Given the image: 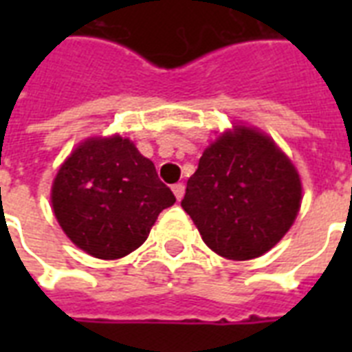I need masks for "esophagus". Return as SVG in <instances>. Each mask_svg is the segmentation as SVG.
<instances>
[{"label": "esophagus", "mask_w": 352, "mask_h": 352, "mask_svg": "<svg viewBox=\"0 0 352 352\" xmlns=\"http://www.w3.org/2000/svg\"><path fill=\"white\" fill-rule=\"evenodd\" d=\"M171 190H173V193H175V197L181 201L182 195H184V184H182V182H177V184L171 186Z\"/></svg>", "instance_id": "1"}]
</instances>
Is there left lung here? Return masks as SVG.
Listing matches in <instances>:
<instances>
[{
	"mask_svg": "<svg viewBox=\"0 0 352 352\" xmlns=\"http://www.w3.org/2000/svg\"><path fill=\"white\" fill-rule=\"evenodd\" d=\"M181 206L215 254L246 261L289 232L301 206V181L272 138L234 126L204 149Z\"/></svg>",
	"mask_w": 352,
	"mask_h": 352,
	"instance_id": "8db88e82",
	"label": "left lung"
}]
</instances>
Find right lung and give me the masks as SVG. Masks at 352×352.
Here are the masks:
<instances>
[{
  "mask_svg": "<svg viewBox=\"0 0 352 352\" xmlns=\"http://www.w3.org/2000/svg\"><path fill=\"white\" fill-rule=\"evenodd\" d=\"M58 223L74 245L98 259L137 250L175 195L129 138L95 137L69 155L52 182Z\"/></svg>",
  "mask_w": 352,
  "mask_h": 352,
  "instance_id": "obj_1",
  "label": "right lung"
}]
</instances>
